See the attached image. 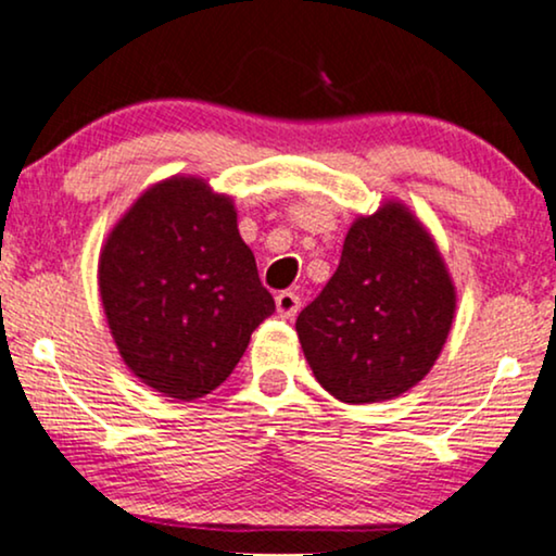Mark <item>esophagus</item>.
<instances>
[{"instance_id":"34e87169","label":"esophagus","mask_w":556,"mask_h":556,"mask_svg":"<svg viewBox=\"0 0 556 556\" xmlns=\"http://www.w3.org/2000/svg\"><path fill=\"white\" fill-rule=\"evenodd\" d=\"M300 311V294L292 292V290H285L277 294V313L282 315V318H294Z\"/></svg>"}]
</instances>
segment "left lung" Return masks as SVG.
I'll return each instance as SVG.
<instances>
[{
  "mask_svg": "<svg viewBox=\"0 0 556 556\" xmlns=\"http://www.w3.org/2000/svg\"><path fill=\"white\" fill-rule=\"evenodd\" d=\"M454 285L426 228L397 202L359 217L323 292L298 315L313 375L341 403H382L418 384L444 349Z\"/></svg>",
  "mask_w": 556,
  "mask_h": 556,
  "instance_id": "obj_1",
  "label": "left lung"
}]
</instances>
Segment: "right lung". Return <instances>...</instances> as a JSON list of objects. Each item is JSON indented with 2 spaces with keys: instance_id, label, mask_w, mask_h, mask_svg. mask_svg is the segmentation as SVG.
Instances as JSON below:
<instances>
[{
  "instance_id": "obj_1",
  "label": "right lung",
  "mask_w": 556,
  "mask_h": 556,
  "mask_svg": "<svg viewBox=\"0 0 556 556\" xmlns=\"http://www.w3.org/2000/svg\"><path fill=\"white\" fill-rule=\"evenodd\" d=\"M100 294L123 362L177 400L226 382L274 313L233 202L194 177L146 189L123 215L102 249Z\"/></svg>"
}]
</instances>
